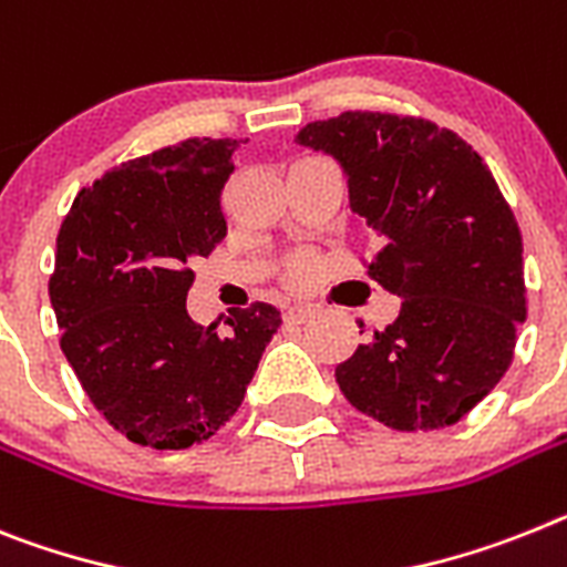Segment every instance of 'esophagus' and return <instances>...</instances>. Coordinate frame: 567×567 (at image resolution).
<instances>
[{"label":"esophagus","mask_w":567,"mask_h":567,"mask_svg":"<svg viewBox=\"0 0 567 567\" xmlns=\"http://www.w3.org/2000/svg\"><path fill=\"white\" fill-rule=\"evenodd\" d=\"M316 318V309L309 307H289L287 312H284V321L287 323H307Z\"/></svg>","instance_id":"esophagus-1"}]
</instances>
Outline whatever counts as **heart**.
<instances>
[{"label":"heart","instance_id":"heart-1","mask_svg":"<svg viewBox=\"0 0 567 567\" xmlns=\"http://www.w3.org/2000/svg\"><path fill=\"white\" fill-rule=\"evenodd\" d=\"M318 272H321V260L312 251H292L280 260L278 280L287 289H307L316 284Z\"/></svg>","mask_w":567,"mask_h":567}]
</instances>
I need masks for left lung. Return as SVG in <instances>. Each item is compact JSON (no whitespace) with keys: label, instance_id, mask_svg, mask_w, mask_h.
<instances>
[{"label":"left lung","instance_id":"obj_1","mask_svg":"<svg viewBox=\"0 0 567 567\" xmlns=\"http://www.w3.org/2000/svg\"><path fill=\"white\" fill-rule=\"evenodd\" d=\"M298 143L343 166L352 212L379 240L361 264L401 298L399 318L338 364L343 399L404 433L456 424L499 384L527 316L519 224L491 168L410 114L343 111Z\"/></svg>","mask_w":567,"mask_h":567}]
</instances>
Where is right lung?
I'll use <instances>...</instances> for the list:
<instances>
[{"label": "right lung", "mask_w": 567, "mask_h": 567, "mask_svg": "<svg viewBox=\"0 0 567 567\" xmlns=\"http://www.w3.org/2000/svg\"><path fill=\"white\" fill-rule=\"evenodd\" d=\"M235 148L188 137L120 163L80 188L56 235L48 292L62 352L105 422L143 447L212 439L280 327L264 301L235 309L226 327L186 312L188 264L226 237Z\"/></svg>", "instance_id": "obj_1"}]
</instances>
